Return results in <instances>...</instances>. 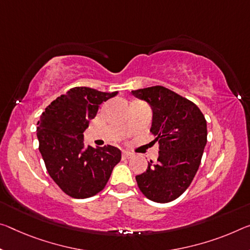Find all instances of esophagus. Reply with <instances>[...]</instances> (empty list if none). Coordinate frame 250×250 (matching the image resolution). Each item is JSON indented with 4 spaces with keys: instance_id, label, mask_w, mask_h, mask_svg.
Returning <instances> with one entry per match:
<instances>
[{
    "instance_id": "obj_1",
    "label": "esophagus",
    "mask_w": 250,
    "mask_h": 250,
    "mask_svg": "<svg viewBox=\"0 0 250 250\" xmlns=\"http://www.w3.org/2000/svg\"><path fill=\"white\" fill-rule=\"evenodd\" d=\"M122 157H124L125 159H130V158L133 157V153L128 152V151H124L122 152Z\"/></svg>"
}]
</instances>
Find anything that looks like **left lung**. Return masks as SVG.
<instances>
[{
    "instance_id": "obj_1",
    "label": "left lung",
    "mask_w": 250,
    "mask_h": 250,
    "mask_svg": "<svg viewBox=\"0 0 250 250\" xmlns=\"http://www.w3.org/2000/svg\"><path fill=\"white\" fill-rule=\"evenodd\" d=\"M131 93L152 106L151 132L159 144L157 164L150 160L146 171L136 176L138 187L154 203H170L186 191L196 176L207 144V122L192 101L165 86Z\"/></svg>"
}]
</instances>
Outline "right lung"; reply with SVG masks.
<instances>
[{
  "mask_svg": "<svg viewBox=\"0 0 250 250\" xmlns=\"http://www.w3.org/2000/svg\"><path fill=\"white\" fill-rule=\"evenodd\" d=\"M118 93L75 86L51 102L40 116L39 150L50 177L70 197L83 199L97 195L121 160L116 146L85 149L83 145L90 119L97 116L101 104Z\"/></svg>",
  "mask_w": 250,
  "mask_h": 250,
  "instance_id": "1",
  "label": "right lung"
}]
</instances>
